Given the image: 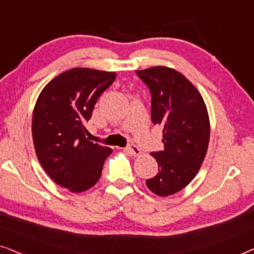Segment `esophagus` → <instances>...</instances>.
Returning <instances> with one entry per match:
<instances>
[{
    "mask_svg": "<svg viewBox=\"0 0 254 254\" xmlns=\"http://www.w3.org/2000/svg\"><path fill=\"white\" fill-rule=\"evenodd\" d=\"M126 151H128L130 155H133V156H140L141 155V150L135 144L128 145V147L126 148Z\"/></svg>",
    "mask_w": 254,
    "mask_h": 254,
    "instance_id": "esophagus-1",
    "label": "esophagus"
}]
</instances>
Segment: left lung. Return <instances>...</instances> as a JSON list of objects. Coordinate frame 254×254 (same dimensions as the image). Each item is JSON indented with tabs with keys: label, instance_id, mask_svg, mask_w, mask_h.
I'll use <instances>...</instances> for the list:
<instances>
[{
	"label": "left lung",
	"instance_id": "8db88e82",
	"mask_svg": "<svg viewBox=\"0 0 254 254\" xmlns=\"http://www.w3.org/2000/svg\"><path fill=\"white\" fill-rule=\"evenodd\" d=\"M151 95V120L163 129L161 151L151 155L158 173L145 180L159 196L182 190L196 176L209 143V118L195 86L179 71L168 67L137 70Z\"/></svg>",
	"mask_w": 254,
	"mask_h": 254
}]
</instances>
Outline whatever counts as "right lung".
<instances>
[{
	"label": "right lung",
	"mask_w": 254,
	"mask_h": 254,
	"mask_svg": "<svg viewBox=\"0 0 254 254\" xmlns=\"http://www.w3.org/2000/svg\"><path fill=\"white\" fill-rule=\"evenodd\" d=\"M116 72L74 68L62 72L38 97L32 119L37 157L58 185L81 193L102 176L112 149L85 137L93 107Z\"/></svg>",
	"instance_id": "right-lung-1"
}]
</instances>
